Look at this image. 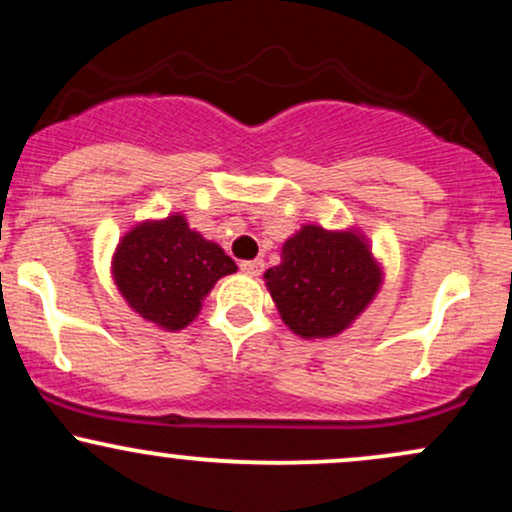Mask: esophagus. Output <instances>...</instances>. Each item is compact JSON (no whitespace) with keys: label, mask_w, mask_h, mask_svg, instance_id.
<instances>
[{"label":"esophagus","mask_w":512,"mask_h":512,"mask_svg":"<svg viewBox=\"0 0 512 512\" xmlns=\"http://www.w3.org/2000/svg\"><path fill=\"white\" fill-rule=\"evenodd\" d=\"M264 269V262L262 260H245L240 262V272L248 274V276H260Z\"/></svg>","instance_id":"esophagus-1"}]
</instances>
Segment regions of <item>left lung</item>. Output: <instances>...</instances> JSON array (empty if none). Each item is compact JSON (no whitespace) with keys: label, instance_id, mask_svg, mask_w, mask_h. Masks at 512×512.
<instances>
[{"label":"left lung","instance_id":"8db88e82","mask_svg":"<svg viewBox=\"0 0 512 512\" xmlns=\"http://www.w3.org/2000/svg\"><path fill=\"white\" fill-rule=\"evenodd\" d=\"M281 320L303 339L334 337L356 320L383 284V267L366 238L308 223L281 248V264L264 272Z\"/></svg>","mask_w":512,"mask_h":512}]
</instances>
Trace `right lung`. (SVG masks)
<instances>
[{"instance_id":"right-lung-1","label":"right lung","mask_w":512,"mask_h":512,"mask_svg":"<svg viewBox=\"0 0 512 512\" xmlns=\"http://www.w3.org/2000/svg\"><path fill=\"white\" fill-rule=\"evenodd\" d=\"M236 269L182 214L137 223L113 255V279L129 308L168 332L190 325L216 281Z\"/></svg>"}]
</instances>
